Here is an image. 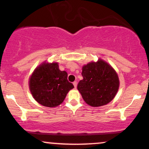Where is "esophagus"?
Wrapping results in <instances>:
<instances>
[{"instance_id": "34e87169", "label": "esophagus", "mask_w": 149, "mask_h": 149, "mask_svg": "<svg viewBox=\"0 0 149 149\" xmlns=\"http://www.w3.org/2000/svg\"><path fill=\"white\" fill-rule=\"evenodd\" d=\"M73 85H74V88H76V87H77V81H74V82H73Z\"/></svg>"}]
</instances>
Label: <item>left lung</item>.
I'll list each match as a JSON object with an SVG mask.
<instances>
[{
  "instance_id": "1",
  "label": "left lung",
  "mask_w": 149,
  "mask_h": 149,
  "mask_svg": "<svg viewBox=\"0 0 149 149\" xmlns=\"http://www.w3.org/2000/svg\"><path fill=\"white\" fill-rule=\"evenodd\" d=\"M83 79L78 84V90L87 104L101 107L111 101L119 88L117 73L103 60L89 63L83 67Z\"/></svg>"
}]
</instances>
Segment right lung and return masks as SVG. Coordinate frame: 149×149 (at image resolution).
Returning a JSON list of instances; mask_svg holds the SVG:
<instances>
[{"label": "right lung", "mask_w": 149, "mask_h": 149, "mask_svg": "<svg viewBox=\"0 0 149 149\" xmlns=\"http://www.w3.org/2000/svg\"><path fill=\"white\" fill-rule=\"evenodd\" d=\"M67 76L66 71L59 70L57 63L42 64L30 78L29 88L33 98L44 107L59 106L74 88Z\"/></svg>", "instance_id": "add662e5"}]
</instances>
